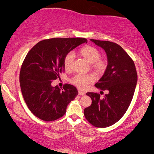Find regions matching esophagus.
<instances>
[{
	"mask_svg": "<svg viewBox=\"0 0 154 154\" xmlns=\"http://www.w3.org/2000/svg\"><path fill=\"white\" fill-rule=\"evenodd\" d=\"M85 93L83 91H81V90H79V95H84Z\"/></svg>",
	"mask_w": 154,
	"mask_h": 154,
	"instance_id": "obj_1",
	"label": "esophagus"
}]
</instances>
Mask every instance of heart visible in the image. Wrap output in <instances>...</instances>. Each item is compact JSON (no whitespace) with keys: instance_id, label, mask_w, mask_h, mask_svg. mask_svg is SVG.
Listing matches in <instances>:
<instances>
[{"instance_id":"1","label":"heart","mask_w":154,"mask_h":154,"mask_svg":"<svg viewBox=\"0 0 154 154\" xmlns=\"http://www.w3.org/2000/svg\"><path fill=\"white\" fill-rule=\"evenodd\" d=\"M79 53L89 64H91L92 69L97 74H102L105 71L107 66L106 61L100 58V52L97 48L92 46H85L80 50ZM74 53L69 52L64 59V66L66 69L71 67L74 60ZM94 81V76L92 74H76L71 79L73 85L80 89H85L87 86Z\"/></svg>"}]
</instances>
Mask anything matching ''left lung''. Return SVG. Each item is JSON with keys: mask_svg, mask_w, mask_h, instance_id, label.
I'll return each mask as SVG.
<instances>
[{"mask_svg": "<svg viewBox=\"0 0 154 154\" xmlns=\"http://www.w3.org/2000/svg\"><path fill=\"white\" fill-rule=\"evenodd\" d=\"M90 41L106 54V69L94 86L101 90H107L108 93L102 99L97 93L87 92L92 104L84 109V116L92 125L106 128L119 121L129 107L135 90L137 74L134 62L121 46L110 41Z\"/></svg>", "mask_w": 154, "mask_h": 154, "instance_id": "left-lung-1", "label": "left lung"}]
</instances>
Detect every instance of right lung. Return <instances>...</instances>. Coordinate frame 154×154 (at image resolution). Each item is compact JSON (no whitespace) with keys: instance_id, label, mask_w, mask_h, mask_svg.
I'll use <instances>...</instances> for the list:
<instances>
[{"instance_id":"right-lung-1","label":"right lung","mask_w":154,"mask_h":154,"mask_svg":"<svg viewBox=\"0 0 154 154\" xmlns=\"http://www.w3.org/2000/svg\"><path fill=\"white\" fill-rule=\"evenodd\" d=\"M83 38H54L38 43L26 54L21 67L20 83L26 104L33 115L45 121H52L65 114L68 104L79 92L66 84L63 89L52 82L64 71L67 53L81 44Z\"/></svg>"}]
</instances>
